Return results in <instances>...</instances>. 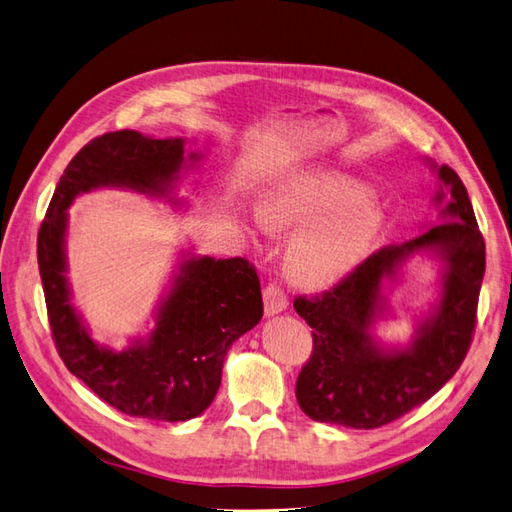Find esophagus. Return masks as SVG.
Masks as SVG:
<instances>
[{
	"label": "esophagus",
	"instance_id": "34e87169",
	"mask_svg": "<svg viewBox=\"0 0 512 512\" xmlns=\"http://www.w3.org/2000/svg\"><path fill=\"white\" fill-rule=\"evenodd\" d=\"M264 309L266 316H277V313L287 309V296L277 285H268L264 290Z\"/></svg>",
	"mask_w": 512,
	"mask_h": 512
}]
</instances>
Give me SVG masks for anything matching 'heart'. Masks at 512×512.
<instances>
[{
	"instance_id": "heart-1",
	"label": "heart",
	"mask_w": 512,
	"mask_h": 512,
	"mask_svg": "<svg viewBox=\"0 0 512 512\" xmlns=\"http://www.w3.org/2000/svg\"><path fill=\"white\" fill-rule=\"evenodd\" d=\"M257 225L291 233L285 261L307 287H333L368 261L387 227L368 183L337 170H300L272 181L255 203Z\"/></svg>"
}]
</instances>
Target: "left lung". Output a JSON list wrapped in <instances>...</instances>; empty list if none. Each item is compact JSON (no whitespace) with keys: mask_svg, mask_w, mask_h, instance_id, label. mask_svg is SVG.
I'll return each mask as SVG.
<instances>
[{"mask_svg":"<svg viewBox=\"0 0 512 512\" xmlns=\"http://www.w3.org/2000/svg\"><path fill=\"white\" fill-rule=\"evenodd\" d=\"M437 175V220L424 233L374 253L361 270L294 309L313 329V355L298 374L296 400L311 419L370 430L426 402L461 368L476 324L484 240L463 181L424 157ZM436 264V298L416 319L409 345L385 343L375 329L392 315L388 294L406 260Z\"/></svg>","mask_w":512,"mask_h":512,"instance_id":"left-lung-1","label":"left lung"}]
</instances>
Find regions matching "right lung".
I'll return each instance as SVG.
<instances>
[{
  "mask_svg": "<svg viewBox=\"0 0 512 512\" xmlns=\"http://www.w3.org/2000/svg\"><path fill=\"white\" fill-rule=\"evenodd\" d=\"M194 144L134 129L95 138L64 168L38 231V270L60 357L101 400L131 417L186 422L214 402L231 344L264 316L261 285L242 257L214 259L190 244L175 255L147 333L114 350L97 342L73 303L69 209L77 196L97 190H129L186 207L177 190L203 160Z\"/></svg>",
  "mask_w": 512,
  "mask_h": 512,
  "instance_id": "obj_1",
  "label": "right lung"
}]
</instances>
